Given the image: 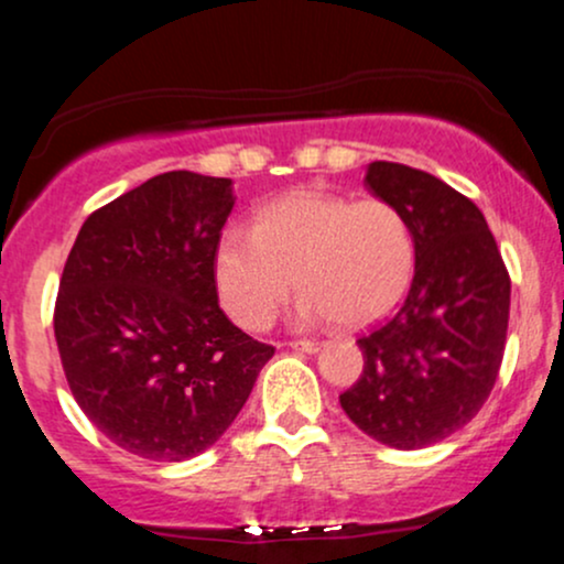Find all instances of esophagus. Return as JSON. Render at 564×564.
<instances>
[{
    "label": "esophagus",
    "instance_id": "34e87169",
    "mask_svg": "<svg viewBox=\"0 0 564 564\" xmlns=\"http://www.w3.org/2000/svg\"><path fill=\"white\" fill-rule=\"evenodd\" d=\"M289 347L291 349H300V352L313 355V352H318V349L323 347V341H318V339H296V341H289Z\"/></svg>",
    "mask_w": 564,
    "mask_h": 564
}]
</instances>
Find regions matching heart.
Masks as SVG:
<instances>
[{
    "instance_id": "1",
    "label": "heart",
    "mask_w": 564,
    "mask_h": 564,
    "mask_svg": "<svg viewBox=\"0 0 564 564\" xmlns=\"http://www.w3.org/2000/svg\"><path fill=\"white\" fill-rule=\"evenodd\" d=\"M413 264L411 225L390 200L310 191L264 206L254 232L225 230L215 251L219 300L249 332L273 323L291 283L304 294L302 321L364 326L398 304Z\"/></svg>"
}]
</instances>
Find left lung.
Returning <instances> with one entry per match:
<instances>
[{
	"instance_id": "left-lung-1",
	"label": "left lung",
	"mask_w": 564,
	"mask_h": 564,
	"mask_svg": "<svg viewBox=\"0 0 564 564\" xmlns=\"http://www.w3.org/2000/svg\"><path fill=\"white\" fill-rule=\"evenodd\" d=\"M366 187L403 212L416 268L392 318L358 339L364 373L339 403L368 437L416 451L462 430L488 400L507 341L511 283L482 212L443 180L373 161Z\"/></svg>"
}]
</instances>
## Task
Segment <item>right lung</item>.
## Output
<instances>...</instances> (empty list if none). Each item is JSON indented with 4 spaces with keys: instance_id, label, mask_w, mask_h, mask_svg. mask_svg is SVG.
<instances>
[{
    "instance_id": "1",
    "label": "right lung",
    "mask_w": 564,
    "mask_h": 564,
    "mask_svg": "<svg viewBox=\"0 0 564 564\" xmlns=\"http://www.w3.org/2000/svg\"><path fill=\"white\" fill-rule=\"evenodd\" d=\"M232 204L228 177L159 174L89 215L63 268L55 339L68 387L134 456L212 448L275 352L219 310L215 251Z\"/></svg>"
}]
</instances>
